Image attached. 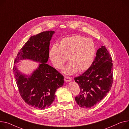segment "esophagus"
Listing matches in <instances>:
<instances>
[{"label":"esophagus","instance_id":"obj_1","mask_svg":"<svg viewBox=\"0 0 129 129\" xmlns=\"http://www.w3.org/2000/svg\"><path fill=\"white\" fill-rule=\"evenodd\" d=\"M72 80V79L70 77H68V76H65L64 77V80L67 82L71 81Z\"/></svg>","mask_w":129,"mask_h":129}]
</instances>
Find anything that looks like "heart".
I'll return each mask as SVG.
<instances>
[{
    "label": "heart",
    "instance_id": "b5f03b06",
    "mask_svg": "<svg viewBox=\"0 0 129 129\" xmlns=\"http://www.w3.org/2000/svg\"><path fill=\"white\" fill-rule=\"evenodd\" d=\"M95 47L93 41L81 36L63 38L58 47L54 45L49 51V57L54 66L58 69L62 68L68 57V64L64 72L67 74L78 71L83 72L88 70L94 62Z\"/></svg>",
    "mask_w": 129,
    "mask_h": 129
}]
</instances>
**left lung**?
I'll list each match as a JSON object with an SVG mask.
<instances>
[{
  "label": "left lung",
  "mask_w": 129,
  "mask_h": 129,
  "mask_svg": "<svg viewBox=\"0 0 129 129\" xmlns=\"http://www.w3.org/2000/svg\"><path fill=\"white\" fill-rule=\"evenodd\" d=\"M105 46L97 51L92 65L81 75L74 78L79 84L80 93L75 101L82 108H91L103 99L113 82V64Z\"/></svg>",
  "instance_id": "obj_1"
}]
</instances>
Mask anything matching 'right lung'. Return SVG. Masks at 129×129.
Listing matches in <instances>:
<instances>
[{
    "label": "right lung",
    "mask_w": 129,
    "mask_h": 129,
    "mask_svg": "<svg viewBox=\"0 0 129 129\" xmlns=\"http://www.w3.org/2000/svg\"><path fill=\"white\" fill-rule=\"evenodd\" d=\"M54 31L41 32L30 37L20 49L14 64L24 59L39 62V67L31 76H25L17 70H13L19 93L29 105L40 109L49 107L54 101L56 90L64 83V76L47 64L50 41Z\"/></svg>",
    "instance_id": "add662e5"
}]
</instances>
